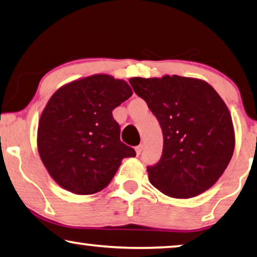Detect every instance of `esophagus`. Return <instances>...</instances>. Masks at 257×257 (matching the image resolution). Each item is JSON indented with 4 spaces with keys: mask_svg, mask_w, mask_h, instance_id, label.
<instances>
[{
    "mask_svg": "<svg viewBox=\"0 0 257 257\" xmlns=\"http://www.w3.org/2000/svg\"><path fill=\"white\" fill-rule=\"evenodd\" d=\"M142 150H143V144H140V146H137L135 148V151H136L137 155H140L141 153H142Z\"/></svg>",
    "mask_w": 257,
    "mask_h": 257,
    "instance_id": "obj_1",
    "label": "esophagus"
}]
</instances>
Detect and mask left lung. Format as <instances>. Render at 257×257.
Wrapping results in <instances>:
<instances>
[{
    "mask_svg": "<svg viewBox=\"0 0 257 257\" xmlns=\"http://www.w3.org/2000/svg\"><path fill=\"white\" fill-rule=\"evenodd\" d=\"M129 82L163 133L161 160L148 168L150 183L177 199L196 197L214 185L235 147L232 116L221 96L197 78L136 77Z\"/></svg>",
    "mask_w": 257,
    "mask_h": 257,
    "instance_id": "left-lung-1",
    "label": "left lung"
}]
</instances>
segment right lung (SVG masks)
Returning <instances> with one entry per match:
<instances>
[{"label": "right lung", "instance_id": "right-lung-1", "mask_svg": "<svg viewBox=\"0 0 257 257\" xmlns=\"http://www.w3.org/2000/svg\"><path fill=\"white\" fill-rule=\"evenodd\" d=\"M133 95L127 81L93 74L61 86L42 111L39 156L58 185L72 193L94 194L113 179L122 160L135 150L120 141L114 108Z\"/></svg>", "mask_w": 257, "mask_h": 257}]
</instances>
